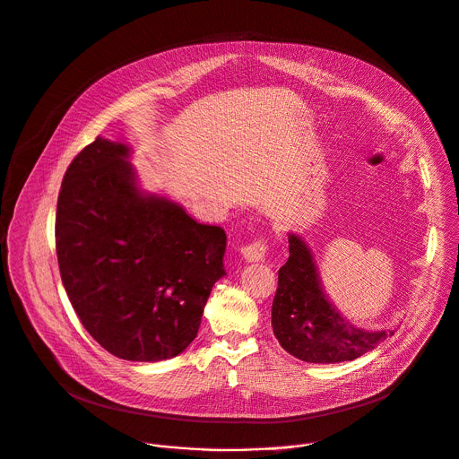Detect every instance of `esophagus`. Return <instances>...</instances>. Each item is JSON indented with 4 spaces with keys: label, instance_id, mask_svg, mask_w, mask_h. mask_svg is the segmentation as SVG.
Returning <instances> with one entry per match:
<instances>
[{
    "label": "esophagus",
    "instance_id": "34e87169",
    "mask_svg": "<svg viewBox=\"0 0 459 459\" xmlns=\"http://www.w3.org/2000/svg\"><path fill=\"white\" fill-rule=\"evenodd\" d=\"M241 254L247 261H263L268 254V243H266L264 238H257L252 243L245 245L241 248Z\"/></svg>",
    "mask_w": 459,
    "mask_h": 459
}]
</instances>
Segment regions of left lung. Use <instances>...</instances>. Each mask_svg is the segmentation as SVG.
<instances>
[{
    "mask_svg": "<svg viewBox=\"0 0 459 459\" xmlns=\"http://www.w3.org/2000/svg\"><path fill=\"white\" fill-rule=\"evenodd\" d=\"M290 255L279 268L272 302V326L279 344L295 359L312 364L355 360L394 332H364L342 319L321 290L310 248L288 238Z\"/></svg>",
    "mask_w": 459,
    "mask_h": 459,
    "instance_id": "1",
    "label": "left lung"
}]
</instances>
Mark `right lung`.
<instances>
[{"mask_svg":"<svg viewBox=\"0 0 459 459\" xmlns=\"http://www.w3.org/2000/svg\"><path fill=\"white\" fill-rule=\"evenodd\" d=\"M127 147L97 136L68 166L56 212L59 272L86 332L111 355L159 362L198 335L227 236L142 196Z\"/></svg>","mask_w":459,"mask_h":459,"instance_id":"right-lung-1","label":"right lung"}]
</instances>
